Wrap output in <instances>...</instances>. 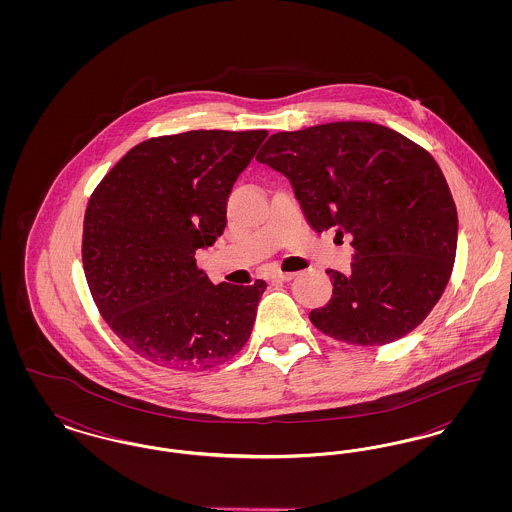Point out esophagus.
<instances>
[{
	"label": "esophagus",
	"instance_id": "obj_1",
	"mask_svg": "<svg viewBox=\"0 0 512 512\" xmlns=\"http://www.w3.org/2000/svg\"><path fill=\"white\" fill-rule=\"evenodd\" d=\"M293 276H295V272H272L268 276V280L270 282H290Z\"/></svg>",
	"mask_w": 512,
	"mask_h": 512
}]
</instances>
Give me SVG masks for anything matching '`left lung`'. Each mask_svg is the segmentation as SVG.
Returning a JSON list of instances; mask_svg holds the SVG:
<instances>
[{"mask_svg":"<svg viewBox=\"0 0 512 512\" xmlns=\"http://www.w3.org/2000/svg\"><path fill=\"white\" fill-rule=\"evenodd\" d=\"M257 161L290 180L313 230L351 238V270H328L332 297L309 313L322 334L384 345L430 315L453 270L459 220L424 147L382 124L328 122L272 134Z\"/></svg>","mask_w":512,"mask_h":512,"instance_id":"obj_1","label":"left lung"}]
</instances>
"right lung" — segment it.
I'll return each mask as SVG.
<instances>
[{
  "instance_id": "add662e5",
  "label": "right lung",
  "mask_w": 512,
  "mask_h": 512,
  "mask_svg": "<svg viewBox=\"0 0 512 512\" xmlns=\"http://www.w3.org/2000/svg\"><path fill=\"white\" fill-rule=\"evenodd\" d=\"M267 130H192L132 147L84 215L82 263L101 317L153 365L205 370L249 340L267 284H213L195 251L226 228L234 182Z\"/></svg>"
}]
</instances>
